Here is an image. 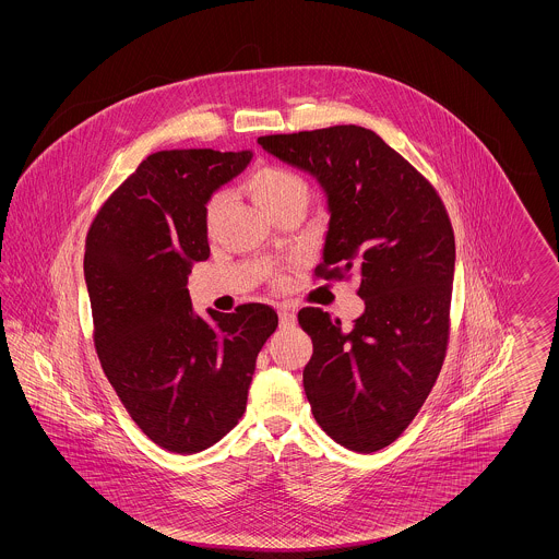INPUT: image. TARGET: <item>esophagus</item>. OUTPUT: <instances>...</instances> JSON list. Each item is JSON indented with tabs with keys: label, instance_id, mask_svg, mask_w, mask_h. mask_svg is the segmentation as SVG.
<instances>
[{
	"label": "esophagus",
	"instance_id": "34e87169",
	"mask_svg": "<svg viewBox=\"0 0 559 559\" xmlns=\"http://www.w3.org/2000/svg\"><path fill=\"white\" fill-rule=\"evenodd\" d=\"M278 319H281V326H293L295 324V310L289 306H281L278 308Z\"/></svg>",
	"mask_w": 559,
	"mask_h": 559
}]
</instances>
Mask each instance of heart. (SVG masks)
<instances>
[{
    "label": "heart",
    "mask_w": 559,
    "mask_h": 559,
    "mask_svg": "<svg viewBox=\"0 0 559 559\" xmlns=\"http://www.w3.org/2000/svg\"><path fill=\"white\" fill-rule=\"evenodd\" d=\"M247 188L251 192V197L255 199V203L266 210L272 217L276 213L285 212L289 207H306L310 201V187L308 182L293 169L281 167V165H264L258 167L249 178H247ZM226 205V194L224 192H215L210 197L203 219H205V228L207 233H213L222 210Z\"/></svg>",
    "instance_id": "b5f03b06"
}]
</instances>
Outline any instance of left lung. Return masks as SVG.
<instances>
[{"mask_svg": "<svg viewBox=\"0 0 559 559\" xmlns=\"http://www.w3.org/2000/svg\"><path fill=\"white\" fill-rule=\"evenodd\" d=\"M258 142L317 176L329 197L314 278L354 276L365 299L349 329L320 308L297 314L314 347L304 369L314 419L349 451H381L411 426L447 356L451 217L426 176L371 130L335 126Z\"/></svg>", "mask_w": 559, "mask_h": 559, "instance_id": "8db88e82", "label": "left lung"}]
</instances>
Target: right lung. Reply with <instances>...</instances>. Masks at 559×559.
<instances>
[{
  "mask_svg": "<svg viewBox=\"0 0 559 559\" xmlns=\"http://www.w3.org/2000/svg\"><path fill=\"white\" fill-rule=\"evenodd\" d=\"M249 160V151L153 153L85 237L100 365L135 426L165 451H205L239 424L255 358L278 326L266 304L201 319L187 289L192 262L210 258L205 205Z\"/></svg>",
  "mask_w": 559,
  "mask_h": 559,
  "instance_id": "right-lung-1",
  "label": "right lung"
}]
</instances>
